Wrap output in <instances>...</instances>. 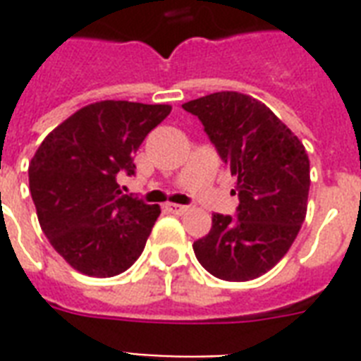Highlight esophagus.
<instances>
[{
	"label": "esophagus",
	"instance_id": "esophagus-1",
	"mask_svg": "<svg viewBox=\"0 0 361 361\" xmlns=\"http://www.w3.org/2000/svg\"><path fill=\"white\" fill-rule=\"evenodd\" d=\"M166 208H169L170 212H172V214H176V215H183L187 209H189L187 206H181V204H169Z\"/></svg>",
	"mask_w": 361,
	"mask_h": 361
}]
</instances>
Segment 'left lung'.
<instances>
[{
	"label": "left lung",
	"instance_id": "1",
	"mask_svg": "<svg viewBox=\"0 0 361 361\" xmlns=\"http://www.w3.org/2000/svg\"><path fill=\"white\" fill-rule=\"evenodd\" d=\"M183 109L198 116L236 176L238 215H212V231L192 243L198 262L223 281H251L274 268L307 214L309 157L302 140L258 99L219 92Z\"/></svg>",
	"mask_w": 361,
	"mask_h": 361
}]
</instances>
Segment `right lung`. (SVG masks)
<instances>
[{"mask_svg":"<svg viewBox=\"0 0 361 361\" xmlns=\"http://www.w3.org/2000/svg\"><path fill=\"white\" fill-rule=\"evenodd\" d=\"M170 104L99 101L76 110L37 147L30 191L44 236L71 268L114 277L136 262L161 208L121 195L116 176Z\"/></svg>","mask_w":361,"mask_h":361,"instance_id":"1","label":"right lung"}]
</instances>
